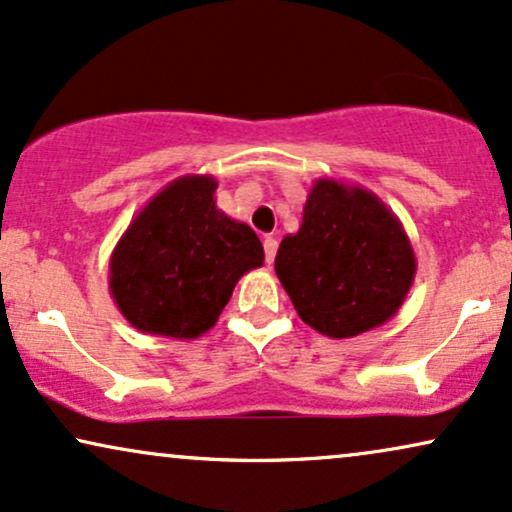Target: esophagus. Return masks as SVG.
<instances>
[{"label":"esophagus","mask_w":512,"mask_h":512,"mask_svg":"<svg viewBox=\"0 0 512 512\" xmlns=\"http://www.w3.org/2000/svg\"><path fill=\"white\" fill-rule=\"evenodd\" d=\"M263 249H266V263L275 261V254H277V239L275 237H266L263 239Z\"/></svg>","instance_id":"esophagus-1"}]
</instances>
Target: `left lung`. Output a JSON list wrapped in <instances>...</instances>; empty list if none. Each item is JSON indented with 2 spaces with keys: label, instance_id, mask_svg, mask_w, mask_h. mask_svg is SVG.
<instances>
[{
  "label": "left lung",
  "instance_id": "1",
  "mask_svg": "<svg viewBox=\"0 0 512 512\" xmlns=\"http://www.w3.org/2000/svg\"><path fill=\"white\" fill-rule=\"evenodd\" d=\"M415 270L399 216L370 189L334 178L313 182L301 227L275 256L299 318L332 339L358 337L394 318Z\"/></svg>",
  "mask_w": 512,
  "mask_h": 512
}]
</instances>
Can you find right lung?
<instances>
[{
  "label": "right lung",
  "instance_id": "1",
  "mask_svg": "<svg viewBox=\"0 0 512 512\" xmlns=\"http://www.w3.org/2000/svg\"><path fill=\"white\" fill-rule=\"evenodd\" d=\"M213 175L168 182L132 218L109 261V292L144 334L197 339L218 323L239 277L263 266V244L216 206Z\"/></svg>",
  "mask_w": 512,
  "mask_h": 512
}]
</instances>
